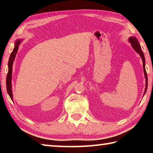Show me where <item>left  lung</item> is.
<instances>
[{
    "label": "left lung",
    "instance_id": "obj_1",
    "mask_svg": "<svg viewBox=\"0 0 153 153\" xmlns=\"http://www.w3.org/2000/svg\"><path fill=\"white\" fill-rule=\"evenodd\" d=\"M128 41L131 43V45L132 46V48H134V50L137 53H138L140 56L142 60V63H143V68H144V77L145 79H146V87H145V90L144 92V95L145 94V93L146 92L147 90V86H148V78H147V74H146V69H145V58H144V55L143 54V52H142V49H141V46L140 45V44L138 42V39L134 36H131V37H129ZM143 95V96H144Z\"/></svg>",
    "mask_w": 153,
    "mask_h": 153
}]
</instances>
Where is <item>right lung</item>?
<instances>
[{
	"mask_svg": "<svg viewBox=\"0 0 153 153\" xmlns=\"http://www.w3.org/2000/svg\"><path fill=\"white\" fill-rule=\"evenodd\" d=\"M23 40H19L18 39L15 41V47L13 51L10 55V57L9 59L8 62V74H7V80H6V86H7V92L9 95L10 98H11L13 100V92H12V84H11V79H12V70H13V61L15 60V56H16V54L18 51V49H19V46L20 43L22 42Z\"/></svg>",
	"mask_w": 153,
	"mask_h": 153,
	"instance_id": "obj_1",
	"label": "right lung"
}]
</instances>
